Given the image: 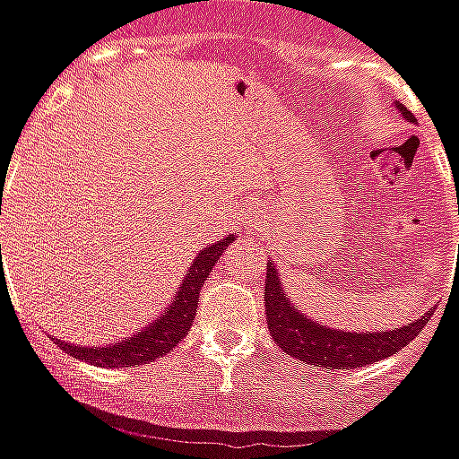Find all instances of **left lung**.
<instances>
[{"label":"left lung","instance_id":"8db88e82","mask_svg":"<svg viewBox=\"0 0 459 459\" xmlns=\"http://www.w3.org/2000/svg\"><path fill=\"white\" fill-rule=\"evenodd\" d=\"M396 109L406 119L416 122V117L399 102H396ZM264 300H266V323H269L273 342L300 362L327 367V369L330 367L357 369L364 364L386 359L399 352L401 347H406L413 337H418V333L426 327L428 317L433 316V310H428L420 320L394 327L389 333H344V330L317 325L303 313H299V306H293V300L281 286L279 271L271 262L266 264Z\"/></svg>","mask_w":459,"mask_h":459}]
</instances>
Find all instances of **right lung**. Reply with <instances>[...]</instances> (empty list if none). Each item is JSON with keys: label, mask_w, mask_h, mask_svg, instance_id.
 <instances>
[{"label": "right lung", "mask_w": 459, "mask_h": 459, "mask_svg": "<svg viewBox=\"0 0 459 459\" xmlns=\"http://www.w3.org/2000/svg\"><path fill=\"white\" fill-rule=\"evenodd\" d=\"M230 242H234V234L225 237L222 242L210 244L197 254L195 262L190 264L186 279L180 281L176 299L170 300V306L166 307V313L146 330H142L139 335L126 337L122 342L107 344V347H82V344L75 347V344L60 342V340L58 344L73 357L88 359L95 367H136V364H149L156 357L169 354L183 337L188 335L190 325L195 320L203 283L210 279V271Z\"/></svg>", "instance_id": "right-lung-1"}]
</instances>
